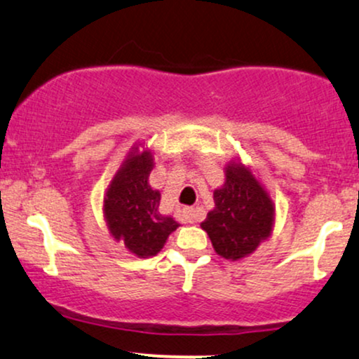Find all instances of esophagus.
<instances>
[{
    "label": "esophagus",
    "instance_id": "1",
    "mask_svg": "<svg viewBox=\"0 0 359 359\" xmlns=\"http://www.w3.org/2000/svg\"><path fill=\"white\" fill-rule=\"evenodd\" d=\"M182 217H184L185 222L192 224V222L201 221L202 212H201V210H197V209H192V207H185V209L182 210Z\"/></svg>",
    "mask_w": 359,
    "mask_h": 359
}]
</instances>
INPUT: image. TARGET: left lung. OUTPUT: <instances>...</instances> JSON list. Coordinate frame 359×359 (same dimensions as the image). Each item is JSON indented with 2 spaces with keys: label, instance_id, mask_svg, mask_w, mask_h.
<instances>
[{
  "label": "left lung",
  "instance_id": "8db88e82",
  "mask_svg": "<svg viewBox=\"0 0 359 359\" xmlns=\"http://www.w3.org/2000/svg\"><path fill=\"white\" fill-rule=\"evenodd\" d=\"M214 210L201 224L215 252L224 259H243L254 252L273 231L274 205L249 168L226 167V184L214 192Z\"/></svg>",
  "mask_w": 359,
  "mask_h": 359
}]
</instances>
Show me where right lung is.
Here are the masks:
<instances>
[{"mask_svg":"<svg viewBox=\"0 0 359 359\" xmlns=\"http://www.w3.org/2000/svg\"><path fill=\"white\" fill-rule=\"evenodd\" d=\"M154 162L150 152H132L111 180L103 210L116 241L138 257L155 256L179 224L158 212L161 192L149 185Z\"/></svg>","mask_w":359,"mask_h":359,"instance_id":"add662e5","label":"right lung"}]
</instances>
